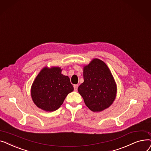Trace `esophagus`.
<instances>
[{"instance_id":"esophagus-1","label":"esophagus","mask_w":151,"mask_h":151,"mask_svg":"<svg viewBox=\"0 0 151 151\" xmlns=\"http://www.w3.org/2000/svg\"><path fill=\"white\" fill-rule=\"evenodd\" d=\"M78 87V85H74V90H75V91H77V90Z\"/></svg>"}]
</instances>
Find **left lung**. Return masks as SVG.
<instances>
[{
	"mask_svg": "<svg viewBox=\"0 0 151 151\" xmlns=\"http://www.w3.org/2000/svg\"><path fill=\"white\" fill-rule=\"evenodd\" d=\"M83 80L78 91L86 106L93 112L108 108L116 99L117 85L106 63L93 59L83 67Z\"/></svg>",
	"mask_w": 151,
	"mask_h": 151,
	"instance_id": "left-lung-1",
	"label": "left lung"
}]
</instances>
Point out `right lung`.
I'll return each mask as SVG.
<instances>
[{
	"label": "right lung",
	"mask_w": 151,
	"mask_h": 151,
	"mask_svg": "<svg viewBox=\"0 0 151 151\" xmlns=\"http://www.w3.org/2000/svg\"><path fill=\"white\" fill-rule=\"evenodd\" d=\"M59 67L43 68L32 85V101L39 108L55 111L62 105L64 99L74 90L68 76L61 74Z\"/></svg>",
	"instance_id": "obj_1"
}]
</instances>
